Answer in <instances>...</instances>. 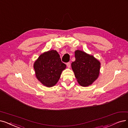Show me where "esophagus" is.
Instances as JSON below:
<instances>
[{"mask_svg": "<svg viewBox=\"0 0 128 128\" xmlns=\"http://www.w3.org/2000/svg\"><path fill=\"white\" fill-rule=\"evenodd\" d=\"M67 66L68 68H70V62H68L67 63Z\"/></svg>", "mask_w": 128, "mask_h": 128, "instance_id": "1", "label": "esophagus"}]
</instances>
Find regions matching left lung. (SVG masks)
<instances>
[{
  "mask_svg": "<svg viewBox=\"0 0 128 128\" xmlns=\"http://www.w3.org/2000/svg\"><path fill=\"white\" fill-rule=\"evenodd\" d=\"M74 54L76 60L71 64L74 76L80 85L89 86L98 78L100 62L93 56L82 51L77 50Z\"/></svg>",
  "mask_w": 128,
  "mask_h": 128,
  "instance_id": "obj_1",
  "label": "left lung"
}]
</instances>
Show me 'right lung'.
I'll return each instance as SVG.
<instances>
[{
	"mask_svg": "<svg viewBox=\"0 0 128 128\" xmlns=\"http://www.w3.org/2000/svg\"><path fill=\"white\" fill-rule=\"evenodd\" d=\"M34 68L37 79L43 85L52 87L58 82L66 65L61 62L57 51L52 50L40 54Z\"/></svg>",
	"mask_w": 128,
	"mask_h": 128,
	"instance_id": "right-lung-1",
	"label": "right lung"
}]
</instances>
